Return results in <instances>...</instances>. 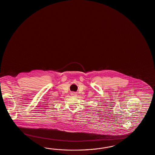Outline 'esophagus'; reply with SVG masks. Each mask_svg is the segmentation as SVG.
<instances>
[{
    "mask_svg": "<svg viewBox=\"0 0 155 155\" xmlns=\"http://www.w3.org/2000/svg\"><path fill=\"white\" fill-rule=\"evenodd\" d=\"M71 94L72 96H77V93H75V92H72V93H71Z\"/></svg>",
    "mask_w": 155,
    "mask_h": 155,
    "instance_id": "obj_1",
    "label": "esophagus"
}]
</instances>
